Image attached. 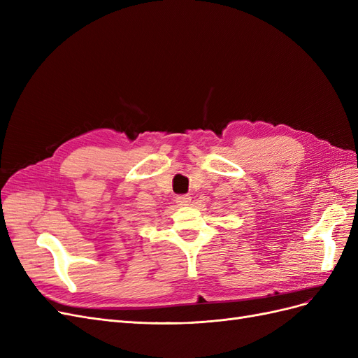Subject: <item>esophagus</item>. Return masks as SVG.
Listing matches in <instances>:
<instances>
[{
  "mask_svg": "<svg viewBox=\"0 0 358 358\" xmlns=\"http://www.w3.org/2000/svg\"><path fill=\"white\" fill-rule=\"evenodd\" d=\"M176 203L179 206H188L191 203V197L189 196H178L176 197Z\"/></svg>",
  "mask_w": 358,
  "mask_h": 358,
  "instance_id": "obj_1",
  "label": "esophagus"
}]
</instances>
